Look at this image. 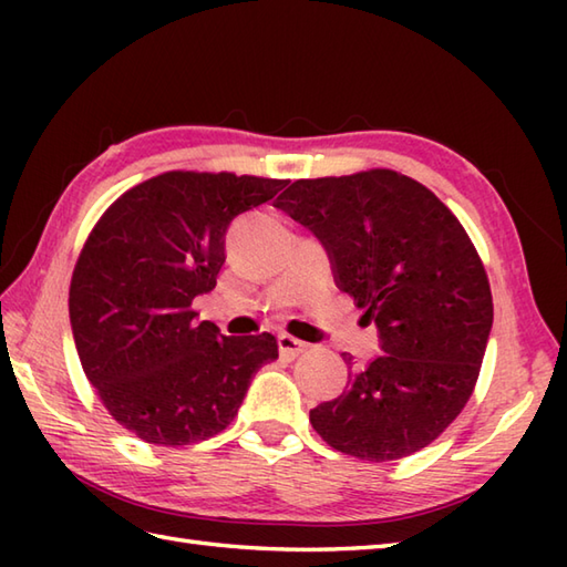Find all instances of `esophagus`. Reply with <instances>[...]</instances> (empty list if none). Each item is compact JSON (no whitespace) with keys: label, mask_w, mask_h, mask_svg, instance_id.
Here are the masks:
<instances>
[{"label":"esophagus","mask_w":567,"mask_h":567,"mask_svg":"<svg viewBox=\"0 0 567 567\" xmlns=\"http://www.w3.org/2000/svg\"><path fill=\"white\" fill-rule=\"evenodd\" d=\"M277 346H280V355L287 358V360L297 358L299 353H305L307 348H309L305 341L295 339V336H290V333H280V336H277Z\"/></svg>","instance_id":"34e87169"}]
</instances>
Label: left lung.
<instances>
[{
  "label": "left lung",
  "mask_w": 567,
  "mask_h": 567,
  "mask_svg": "<svg viewBox=\"0 0 567 567\" xmlns=\"http://www.w3.org/2000/svg\"><path fill=\"white\" fill-rule=\"evenodd\" d=\"M275 207L321 240L336 285L380 331L382 355L348 372V390L311 409V426L360 461L426 449L467 404L492 331L489 280L463 224L388 167L297 179Z\"/></svg>",
  "instance_id": "left-lung-1"
}]
</instances>
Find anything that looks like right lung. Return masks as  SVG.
<instances>
[{
    "instance_id": "obj_1",
    "label": "right lung",
    "mask_w": 567,
    "mask_h": 567,
    "mask_svg": "<svg viewBox=\"0 0 567 567\" xmlns=\"http://www.w3.org/2000/svg\"><path fill=\"white\" fill-rule=\"evenodd\" d=\"M287 179L171 171L124 192L94 224L70 280V327L84 375L136 439L189 445L221 433L277 339L221 336L197 321L238 214Z\"/></svg>"
}]
</instances>
